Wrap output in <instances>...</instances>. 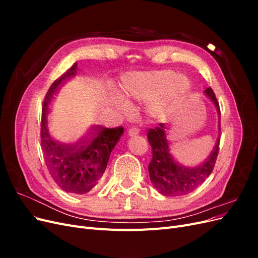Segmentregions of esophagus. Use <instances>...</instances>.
Masks as SVG:
<instances>
[{"label": "esophagus", "instance_id": "obj_1", "mask_svg": "<svg viewBox=\"0 0 258 258\" xmlns=\"http://www.w3.org/2000/svg\"><path fill=\"white\" fill-rule=\"evenodd\" d=\"M139 129L138 128H135V127H132V128H130V129H128V136L129 137H135V136H137V135H139Z\"/></svg>", "mask_w": 258, "mask_h": 258}]
</instances>
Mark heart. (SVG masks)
Segmentation results:
<instances>
[{
  "instance_id": "1",
  "label": "heart",
  "mask_w": 258,
  "mask_h": 258,
  "mask_svg": "<svg viewBox=\"0 0 258 258\" xmlns=\"http://www.w3.org/2000/svg\"><path fill=\"white\" fill-rule=\"evenodd\" d=\"M188 89L186 76L168 69L155 70L123 76L116 86L118 95H114L112 101L123 111L129 108L126 99L144 101L145 114L156 119L172 111Z\"/></svg>"
}]
</instances>
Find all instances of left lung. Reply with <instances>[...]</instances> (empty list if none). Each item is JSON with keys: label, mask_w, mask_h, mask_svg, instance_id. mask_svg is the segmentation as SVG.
Instances as JSON below:
<instances>
[{"label": "left lung", "mask_w": 258, "mask_h": 258, "mask_svg": "<svg viewBox=\"0 0 258 258\" xmlns=\"http://www.w3.org/2000/svg\"><path fill=\"white\" fill-rule=\"evenodd\" d=\"M205 93L215 105L220 119L218 123L220 135L212 153L200 165L187 167L177 160L168 138L167 123L160 122L158 127L150 129L147 132L148 143L153 151V158L148 166V173L154 187L163 196L175 197L191 192L206 181L214 168L220 151L221 110L212 88H207Z\"/></svg>", "instance_id": "8db88e82"}]
</instances>
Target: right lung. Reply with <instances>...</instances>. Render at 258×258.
Returning <instances> with one entry per match:
<instances>
[{"label":"right lung","mask_w":258,"mask_h":258,"mask_svg":"<svg viewBox=\"0 0 258 258\" xmlns=\"http://www.w3.org/2000/svg\"><path fill=\"white\" fill-rule=\"evenodd\" d=\"M77 64L54 81L42 107L41 147L52 179L62 190L83 195L99 183L113 148L123 134L122 127L105 128L95 124L77 138L61 137L50 127L48 111L61 84L76 74Z\"/></svg>","instance_id":"1"}]
</instances>
